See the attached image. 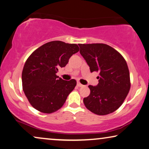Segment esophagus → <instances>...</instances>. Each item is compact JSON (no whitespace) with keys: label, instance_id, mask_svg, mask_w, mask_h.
Masks as SVG:
<instances>
[{"label":"esophagus","instance_id":"34e87169","mask_svg":"<svg viewBox=\"0 0 149 149\" xmlns=\"http://www.w3.org/2000/svg\"><path fill=\"white\" fill-rule=\"evenodd\" d=\"M77 86H79V87H82V86H84L83 84H82L81 83H80L79 82H77Z\"/></svg>","mask_w":149,"mask_h":149}]
</instances>
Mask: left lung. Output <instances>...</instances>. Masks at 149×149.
Returning a JSON list of instances; mask_svg holds the SVG:
<instances>
[{
    "label": "left lung",
    "instance_id": "1",
    "mask_svg": "<svg viewBox=\"0 0 149 149\" xmlns=\"http://www.w3.org/2000/svg\"><path fill=\"white\" fill-rule=\"evenodd\" d=\"M80 53L91 72H99L98 84L89 85L91 93L84 98L86 109L98 115L113 113L122 105L130 88L127 62L121 54L102 43L79 44Z\"/></svg>",
    "mask_w": 149,
    "mask_h": 149
}]
</instances>
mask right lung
Returning a JSON list of instances; mask_svg holds the SVG:
<instances>
[{
  "mask_svg": "<svg viewBox=\"0 0 149 149\" xmlns=\"http://www.w3.org/2000/svg\"><path fill=\"white\" fill-rule=\"evenodd\" d=\"M79 51L76 44L51 41L38 48L27 58L22 72V89L35 109L49 114L63 106L77 81H65L56 74L58 68L65 67L70 56Z\"/></svg>",
  "mask_w": 149,
  "mask_h": 149,
  "instance_id": "1",
  "label": "right lung"
}]
</instances>
